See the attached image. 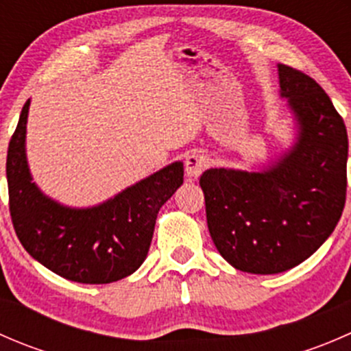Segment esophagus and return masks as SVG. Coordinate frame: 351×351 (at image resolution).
I'll list each match as a JSON object with an SVG mask.
<instances>
[{
  "label": "esophagus",
  "mask_w": 351,
  "mask_h": 351,
  "mask_svg": "<svg viewBox=\"0 0 351 351\" xmlns=\"http://www.w3.org/2000/svg\"><path fill=\"white\" fill-rule=\"evenodd\" d=\"M207 166H208L207 156L197 153V151H193V153H190L189 156H186L185 173L189 178H197V176H200L202 171H204Z\"/></svg>",
  "instance_id": "obj_1"
}]
</instances>
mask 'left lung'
Returning <instances> with one entry per match:
<instances>
[{"mask_svg": "<svg viewBox=\"0 0 351 351\" xmlns=\"http://www.w3.org/2000/svg\"><path fill=\"white\" fill-rule=\"evenodd\" d=\"M278 76L300 127L293 149L267 171L214 168L200 176L215 247L234 268L258 275L307 260L335 231L346 202L343 117L306 73L278 64Z\"/></svg>", "mask_w": 351, "mask_h": 351, "instance_id": "obj_1", "label": "left lung"}]
</instances>
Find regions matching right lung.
Returning a JSON list of instances; mask_svg holds the SVG:
<instances>
[{"label":"right lung","mask_w":351,"mask_h":351,"mask_svg":"<svg viewBox=\"0 0 351 351\" xmlns=\"http://www.w3.org/2000/svg\"><path fill=\"white\" fill-rule=\"evenodd\" d=\"M23 105L6 154L10 215L20 243L44 267L80 284H110L134 274L146 260L156 217L183 183L173 162L93 208H67L32 183L25 158Z\"/></svg>","instance_id":"right-lung-1"}]
</instances>
